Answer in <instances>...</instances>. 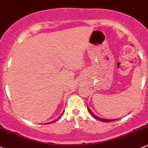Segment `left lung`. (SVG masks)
<instances>
[{"instance_id":"1","label":"left lung","mask_w":148,"mask_h":148,"mask_svg":"<svg viewBox=\"0 0 148 148\" xmlns=\"http://www.w3.org/2000/svg\"><path fill=\"white\" fill-rule=\"evenodd\" d=\"M88 111H89L90 113L91 114V115H92V116L93 117V118H95V119L100 120V121L107 122V123H108V122H112V121H115V120H116L115 119H113V120H108V119H106V118H100V117H97L96 115H95V114H94L93 112H92V111H91V110L89 108H88Z\"/></svg>"}]
</instances>
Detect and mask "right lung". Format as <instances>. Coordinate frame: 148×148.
Instances as JSON below:
<instances>
[{"label": "right lung", "instance_id": "obj_1", "mask_svg": "<svg viewBox=\"0 0 148 148\" xmlns=\"http://www.w3.org/2000/svg\"><path fill=\"white\" fill-rule=\"evenodd\" d=\"M58 119H59V118H58ZM54 120V121H53V122H52V123H54V122L57 121V120ZM47 124H49V123H47Z\"/></svg>", "mask_w": 148, "mask_h": 148}]
</instances>
